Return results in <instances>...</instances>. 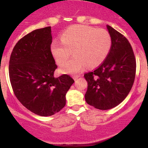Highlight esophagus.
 Here are the masks:
<instances>
[{"instance_id":"obj_1","label":"esophagus","mask_w":148,"mask_h":148,"mask_svg":"<svg viewBox=\"0 0 148 148\" xmlns=\"http://www.w3.org/2000/svg\"><path fill=\"white\" fill-rule=\"evenodd\" d=\"M80 77V75H75V76H73L74 80H77V79H78V77Z\"/></svg>"}]
</instances>
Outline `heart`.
<instances>
[{
	"label": "heart",
	"mask_w": 148,
	"mask_h": 148,
	"mask_svg": "<svg viewBox=\"0 0 148 148\" xmlns=\"http://www.w3.org/2000/svg\"><path fill=\"white\" fill-rule=\"evenodd\" d=\"M111 44L110 35L105 29L75 25L63 31L61 41H53L51 50L59 65L66 63L73 51L75 57L62 67L61 71L75 74L86 66L91 68L100 65L108 56Z\"/></svg>",
	"instance_id": "b5f03b06"
}]
</instances>
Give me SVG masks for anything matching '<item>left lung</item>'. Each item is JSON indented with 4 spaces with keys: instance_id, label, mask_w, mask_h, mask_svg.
I'll return each instance as SVG.
<instances>
[{
    "instance_id": "1",
    "label": "left lung",
    "mask_w": 148,
    "mask_h": 148,
    "mask_svg": "<svg viewBox=\"0 0 148 148\" xmlns=\"http://www.w3.org/2000/svg\"><path fill=\"white\" fill-rule=\"evenodd\" d=\"M107 28L112 39L109 53L95 71L84 74L88 83L85 100L100 110L111 109L125 100L136 73V60L129 41L111 26Z\"/></svg>"
}]
</instances>
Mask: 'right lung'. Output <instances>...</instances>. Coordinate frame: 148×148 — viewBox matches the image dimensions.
I'll return each instance as SVG.
<instances>
[{
	"label": "right lung",
	"instance_id": "right-lung-1",
	"mask_svg": "<svg viewBox=\"0 0 148 148\" xmlns=\"http://www.w3.org/2000/svg\"><path fill=\"white\" fill-rule=\"evenodd\" d=\"M51 27L37 29L18 41L9 60V77L21 104L40 116H51L65 106V95L74 80L58 68L51 53Z\"/></svg>",
	"mask_w": 148,
	"mask_h": 148
}]
</instances>
